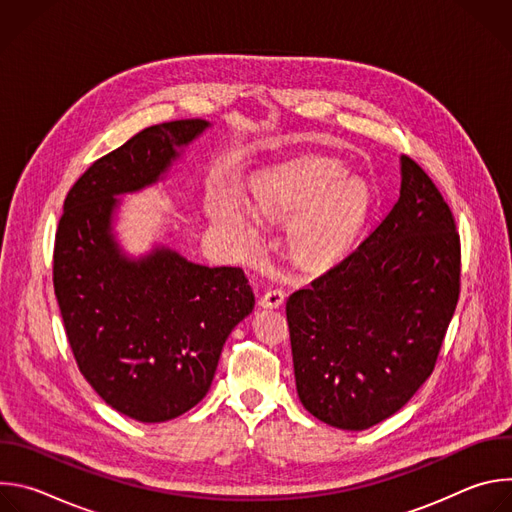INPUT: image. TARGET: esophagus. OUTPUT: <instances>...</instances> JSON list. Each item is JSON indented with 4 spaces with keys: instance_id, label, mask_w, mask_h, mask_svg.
Returning <instances> with one entry per match:
<instances>
[{
    "instance_id": "obj_1",
    "label": "esophagus",
    "mask_w": 512,
    "mask_h": 512,
    "mask_svg": "<svg viewBox=\"0 0 512 512\" xmlns=\"http://www.w3.org/2000/svg\"><path fill=\"white\" fill-rule=\"evenodd\" d=\"M283 300H285V294L281 289H269L259 298V306L265 310H277L283 306Z\"/></svg>"
}]
</instances>
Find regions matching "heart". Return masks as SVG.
Masks as SVG:
<instances>
[{"label":"heart","mask_w":512,"mask_h":512,"mask_svg":"<svg viewBox=\"0 0 512 512\" xmlns=\"http://www.w3.org/2000/svg\"><path fill=\"white\" fill-rule=\"evenodd\" d=\"M253 206L237 196L210 204L212 223L243 251L261 245L263 223H287V245L302 265L322 269L340 261L367 225L375 194L371 184L346 174L338 160L302 156L253 176Z\"/></svg>","instance_id":"obj_1"}]
</instances>
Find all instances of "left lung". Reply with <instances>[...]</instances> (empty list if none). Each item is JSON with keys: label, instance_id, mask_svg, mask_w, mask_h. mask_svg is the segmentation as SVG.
I'll return each instance as SVG.
<instances>
[{"label": "left lung", "instance_id": "left-lung-1", "mask_svg": "<svg viewBox=\"0 0 512 512\" xmlns=\"http://www.w3.org/2000/svg\"><path fill=\"white\" fill-rule=\"evenodd\" d=\"M399 164V200L385 221L285 304L298 397L338 429H369L415 395L460 296L454 216L413 160Z\"/></svg>", "mask_w": 512, "mask_h": 512}]
</instances>
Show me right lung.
Returning <instances> with one entry per match:
<instances>
[{
  "label": "right lung",
  "instance_id": "1",
  "mask_svg": "<svg viewBox=\"0 0 512 512\" xmlns=\"http://www.w3.org/2000/svg\"><path fill=\"white\" fill-rule=\"evenodd\" d=\"M204 119L152 125L70 188L54 245V294L77 364L115 411L174 419L208 393L223 344L255 306L241 267H208L168 243L131 255L117 235L121 196L168 180Z\"/></svg>",
  "mask_w": 512,
  "mask_h": 512
}]
</instances>
